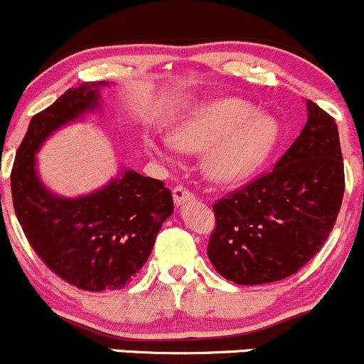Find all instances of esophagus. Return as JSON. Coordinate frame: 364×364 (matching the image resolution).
<instances>
[{"label": "esophagus", "instance_id": "34e87169", "mask_svg": "<svg viewBox=\"0 0 364 364\" xmlns=\"http://www.w3.org/2000/svg\"><path fill=\"white\" fill-rule=\"evenodd\" d=\"M194 196H196V194H194L191 189H187L186 186H181V183H178V186L173 187V201L177 205L186 203V201L189 200H194Z\"/></svg>", "mask_w": 364, "mask_h": 364}]
</instances>
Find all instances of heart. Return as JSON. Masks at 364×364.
Returning a JSON list of instances; mask_svg holds the SVG:
<instances>
[{
	"mask_svg": "<svg viewBox=\"0 0 364 364\" xmlns=\"http://www.w3.org/2000/svg\"><path fill=\"white\" fill-rule=\"evenodd\" d=\"M279 138L272 115L254 114L252 107L237 98L201 105L173 133L183 151L207 152L203 168L219 182L249 177L268 157Z\"/></svg>",
	"mask_w": 364,
	"mask_h": 364,
	"instance_id": "b5f03b06",
	"label": "heart"
}]
</instances>
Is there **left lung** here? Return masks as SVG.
<instances>
[{"label": "left lung", "instance_id": "1", "mask_svg": "<svg viewBox=\"0 0 364 364\" xmlns=\"http://www.w3.org/2000/svg\"><path fill=\"white\" fill-rule=\"evenodd\" d=\"M309 107V121L266 173L213 203L208 259L235 284L294 275L324 245L342 207L343 157L335 119Z\"/></svg>", "mask_w": 364, "mask_h": 364}]
</instances>
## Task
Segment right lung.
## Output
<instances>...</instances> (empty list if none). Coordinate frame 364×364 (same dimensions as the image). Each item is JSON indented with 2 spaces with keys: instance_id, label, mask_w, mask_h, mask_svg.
Returning a JSON list of instances; mask_svg holds the SVG:
<instances>
[{
  "instance_id": "obj_1",
  "label": "right lung",
  "mask_w": 364,
  "mask_h": 364,
  "mask_svg": "<svg viewBox=\"0 0 364 364\" xmlns=\"http://www.w3.org/2000/svg\"><path fill=\"white\" fill-rule=\"evenodd\" d=\"M98 85L68 89L33 115L10 173L15 215L36 256L65 282L92 293L127 286L173 213L164 182L136 171L77 200L54 196L36 177L35 152L52 131L95 107Z\"/></svg>"
}]
</instances>
